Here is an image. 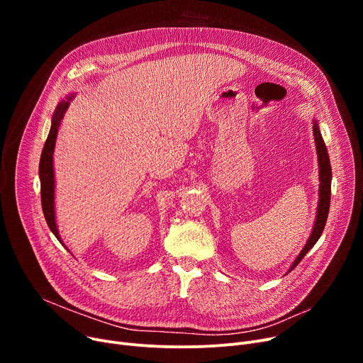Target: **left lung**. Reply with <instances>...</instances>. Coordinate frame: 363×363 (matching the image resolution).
I'll use <instances>...</instances> for the list:
<instances>
[{
	"mask_svg": "<svg viewBox=\"0 0 363 363\" xmlns=\"http://www.w3.org/2000/svg\"><path fill=\"white\" fill-rule=\"evenodd\" d=\"M313 135H315V144H316V152H318V163H319V203H318V212H316V219L312 234L306 242V245L303 247V250L298 253L296 260L293 262L291 268L289 272H291L296 266L301 262V259L306 256V253L312 249V247L316 244L319 240L323 228H325L328 212H330V200H331V164H330V156L327 151V145L323 143V138L320 135V130L318 126V122L313 121ZM287 272V274H289Z\"/></svg>",
	"mask_w": 363,
	"mask_h": 363,
	"instance_id": "left-lung-1",
	"label": "left lung"
}]
</instances>
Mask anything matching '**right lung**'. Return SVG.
<instances>
[{
  "label": "right lung",
  "mask_w": 363,
  "mask_h": 363,
  "mask_svg": "<svg viewBox=\"0 0 363 363\" xmlns=\"http://www.w3.org/2000/svg\"><path fill=\"white\" fill-rule=\"evenodd\" d=\"M74 99V94H70L66 97V100H62V103L57 106L52 119H51V129L48 133V138L45 141V145L43 148V155L40 160V179H41V203H43V212L45 216V220L50 226L51 233L55 235L62 244V238L57 230L55 223V208H54V167H52V155H54V147L57 140V132H59L60 122L65 116V113L70 104V101ZM65 245V244H63Z\"/></svg>",
  "instance_id": "1"
}]
</instances>
